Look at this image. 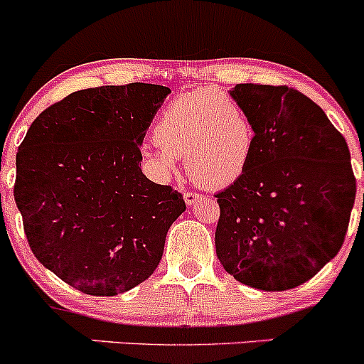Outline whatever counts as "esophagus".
Here are the masks:
<instances>
[{
	"mask_svg": "<svg viewBox=\"0 0 364 364\" xmlns=\"http://www.w3.org/2000/svg\"><path fill=\"white\" fill-rule=\"evenodd\" d=\"M200 199H203V196H200V193H197V192H185V203L188 204V205L196 204L197 200H200Z\"/></svg>",
	"mask_w": 364,
	"mask_h": 364,
	"instance_id": "esophagus-1",
	"label": "esophagus"
}]
</instances>
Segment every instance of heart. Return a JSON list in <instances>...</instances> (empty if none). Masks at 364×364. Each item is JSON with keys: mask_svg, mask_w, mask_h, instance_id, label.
Returning a JSON list of instances; mask_svg holds the SVG:
<instances>
[{"mask_svg": "<svg viewBox=\"0 0 364 364\" xmlns=\"http://www.w3.org/2000/svg\"><path fill=\"white\" fill-rule=\"evenodd\" d=\"M153 141L159 148H146L142 159L156 179H167L183 156L186 174L197 185L223 188L247 168L255 127L240 100L216 87H199L161 109Z\"/></svg>", "mask_w": 364, "mask_h": 364, "instance_id": "heart-1", "label": "heart"}]
</instances>
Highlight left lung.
<instances>
[{"instance_id":"1","label":"left lung","mask_w":364,"mask_h":364,"mask_svg":"<svg viewBox=\"0 0 364 364\" xmlns=\"http://www.w3.org/2000/svg\"><path fill=\"white\" fill-rule=\"evenodd\" d=\"M255 127L252 159L216 193V255L259 291L304 284L340 252L355 199L343 135L324 111L289 86L236 84Z\"/></svg>"}]
</instances>
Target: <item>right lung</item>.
Instances as JSON below:
<instances>
[{"mask_svg":"<svg viewBox=\"0 0 364 364\" xmlns=\"http://www.w3.org/2000/svg\"><path fill=\"white\" fill-rule=\"evenodd\" d=\"M171 90L132 82L75 91L29 127L14 197L36 259L77 291L116 296L153 274L186 209L142 174L141 144Z\"/></svg>","mask_w":364,"mask_h":364,"instance_id":"1","label":"right lung"}]
</instances>
